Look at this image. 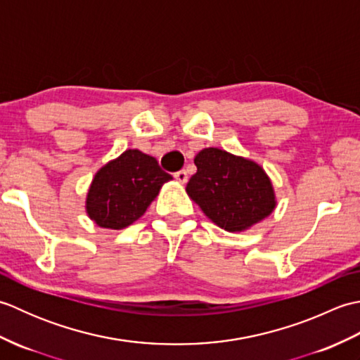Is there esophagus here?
<instances>
[{
	"mask_svg": "<svg viewBox=\"0 0 360 360\" xmlns=\"http://www.w3.org/2000/svg\"><path fill=\"white\" fill-rule=\"evenodd\" d=\"M174 179L179 182V184H186V182L188 181V174L186 170H179L174 173Z\"/></svg>",
	"mask_w": 360,
	"mask_h": 360,
	"instance_id": "34e87169",
	"label": "esophagus"
}]
</instances>
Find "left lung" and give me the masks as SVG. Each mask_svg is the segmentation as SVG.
Masks as SVG:
<instances>
[{
    "label": "left lung",
    "mask_w": 360,
    "mask_h": 360,
    "mask_svg": "<svg viewBox=\"0 0 360 360\" xmlns=\"http://www.w3.org/2000/svg\"><path fill=\"white\" fill-rule=\"evenodd\" d=\"M195 165L186 192L224 231H248L277 207L271 178L255 160L210 147L198 153Z\"/></svg>",
    "instance_id": "1"
}]
</instances>
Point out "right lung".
I'll return each instance as SVG.
<instances>
[{"label":"right lung","mask_w":360,"mask_h":360,"mask_svg":"<svg viewBox=\"0 0 360 360\" xmlns=\"http://www.w3.org/2000/svg\"><path fill=\"white\" fill-rule=\"evenodd\" d=\"M173 178L158 160L127 150L98 170L86 195V213L98 227L120 231L139 219L159 190Z\"/></svg>","instance_id":"obj_1"}]
</instances>
